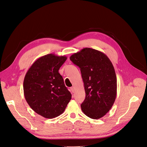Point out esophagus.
<instances>
[{
	"instance_id": "esophagus-1",
	"label": "esophagus",
	"mask_w": 147,
	"mask_h": 147,
	"mask_svg": "<svg viewBox=\"0 0 147 147\" xmlns=\"http://www.w3.org/2000/svg\"><path fill=\"white\" fill-rule=\"evenodd\" d=\"M70 91L71 92H73V93H74V87H70Z\"/></svg>"
}]
</instances>
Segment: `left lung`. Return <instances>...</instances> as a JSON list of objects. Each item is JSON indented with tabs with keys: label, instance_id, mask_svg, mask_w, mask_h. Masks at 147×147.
I'll use <instances>...</instances> for the list:
<instances>
[{
	"label": "left lung",
	"instance_id": "1",
	"mask_svg": "<svg viewBox=\"0 0 147 147\" xmlns=\"http://www.w3.org/2000/svg\"><path fill=\"white\" fill-rule=\"evenodd\" d=\"M80 68L86 98L81 105L83 112L97 119L105 116L115 102L117 80L113 65L104 53L85 48L70 57Z\"/></svg>",
	"mask_w": 147,
	"mask_h": 147
}]
</instances>
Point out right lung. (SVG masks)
Returning <instances> with one entry per match:
<instances>
[{"mask_svg": "<svg viewBox=\"0 0 147 147\" xmlns=\"http://www.w3.org/2000/svg\"><path fill=\"white\" fill-rule=\"evenodd\" d=\"M66 60L65 56L44 55L33 63L25 76V98L34 112L45 118L62 114L71 99V94L58 73Z\"/></svg>", "mask_w": 147, "mask_h": 147, "instance_id": "1", "label": "right lung"}]
</instances>
